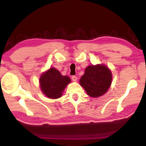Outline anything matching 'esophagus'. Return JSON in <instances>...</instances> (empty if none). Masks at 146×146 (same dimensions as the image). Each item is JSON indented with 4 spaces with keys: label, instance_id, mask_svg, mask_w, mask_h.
<instances>
[{
    "label": "esophagus",
    "instance_id": "esophagus-1",
    "mask_svg": "<svg viewBox=\"0 0 146 146\" xmlns=\"http://www.w3.org/2000/svg\"><path fill=\"white\" fill-rule=\"evenodd\" d=\"M71 79H72L73 82H76V81L77 80V77H76V76H71Z\"/></svg>",
    "mask_w": 146,
    "mask_h": 146
}]
</instances>
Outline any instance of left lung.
<instances>
[{
  "label": "left lung",
  "instance_id": "1",
  "mask_svg": "<svg viewBox=\"0 0 146 146\" xmlns=\"http://www.w3.org/2000/svg\"><path fill=\"white\" fill-rule=\"evenodd\" d=\"M79 82L89 96L97 98L108 92L112 82V73L104 64L88 66Z\"/></svg>",
  "mask_w": 146,
  "mask_h": 146
}]
</instances>
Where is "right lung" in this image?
I'll use <instances>...</instances> for the list:
<instances>
[{"instance_id":"add662e5","label":"right lung","mask_w":146,"mask_h":146,"mask_svg":"<svg viewBox=\"0 0 146 146\" xmlns=\"http://www.w3.org/2000/svg\"><path fill=\"white\" fill-rule=\"evenodd\" d=\"M70 82L69 76L62 75L55 68H50L42 73L39 80L41 91L51 99L61 97L66 87Z\"/></svg>"}]
</instances>
